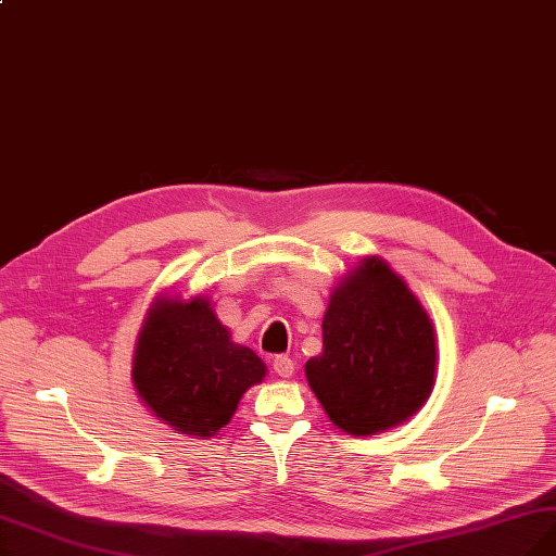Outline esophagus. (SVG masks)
Returning <instances> with one entry per match:
<instances>
[{
	"label": "esophagus",
	"mask_w": 556,
	"mask_h": 556,
	"mask_svg": "<svg viewBox=\"0 0 556 556\" xmlns=\"http://www.w3.org/2000/svg\"><path fill=\"white\" fill-rule=\"evenodd\" d=\"M273 369H275V374L277 376H281V378H288V376H293V371H295V363H293V358H288V356H275V361H273Z\"/></svg>",
	"instance_id": "1"
}]
</instances>
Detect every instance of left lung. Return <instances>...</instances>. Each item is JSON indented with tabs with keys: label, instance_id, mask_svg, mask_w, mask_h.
I'll list each match as a JSON object with an SVG mask.
<instances>
[{
	"label": "left lung",
	"instance_id": "obj_1",
	"mask_svg": "<svg viewBox=\"0 0 556 556\" xmlns=\"http://www.w3.org/2000/svg\"><path fill=\"white\" fill-rule=\"evenodd\" d=\"M434 365L430 317L386 261L365 258L333 290L323 354L306 363V378L338 428L374 434L419 410Z\"/></svg>",
	"mask_w": 556,
	"mask_h": 556
}]
</instances>
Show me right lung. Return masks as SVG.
Returning a JSON list of instances; mask_svg holds the SVG:
<instances>
[{
    "label": "right lung",
    "instance_id": "right-lung-1",
    "mask_svg": "<svg viewBox=\"0 0 556 556\" xmlns=\"http://www.w3.org/2000/svg\"><path fill=\"white\" fill-rule=\"evenodd\" d=\"M266 376L248 346L233 344L210 304L162 300L146 317L132 361V381L151 410L185 434L212 437L239 399Z\"/></svg>",
    "mask_w": 556,
    "mask_h": 556
}]
</instances>
